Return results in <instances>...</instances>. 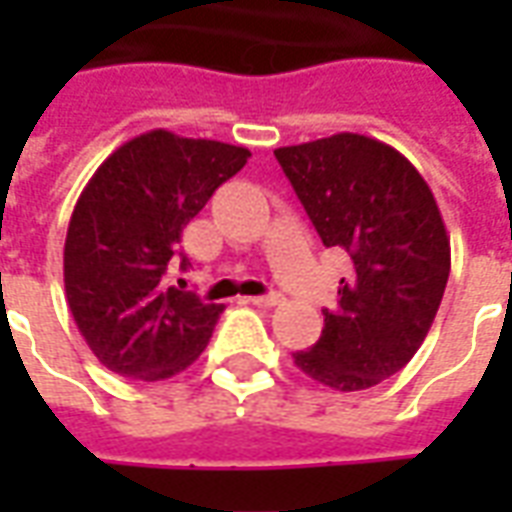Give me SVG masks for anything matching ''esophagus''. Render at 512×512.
Returning <instances> with one entry per match:
<instances>
[{
	"instance_id": "obj_1",
	"label": "esophagus",
	"mask_w": 512,
	"mask_h": 512,
	"mask_svg": "<svg viewBox=\"0 0 512 512\" xmlns=\"http://www.w3.org/2000/svg\"><path fill=\"white\" fill-rule=\"evenodd\" d=\"M246 301H252L257 307H277L279 301H282V296H279V293H266V296H252V299Z\"/></svg>"
}]
</instances>
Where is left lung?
<instances>
[{"mask_svg": "<svg viewBox=\"0 0 512 512\" xmlns=\"http://www.w3.org/2000/svg\"><path fill=\"white\" fill-rule=\"evenodd\" d=\"M274 156L326 246L354 263L340 301L323 310L321 340L293 362L312 381L359 392L411 362L450 277V235L433 191L395 147L334 134Z\"/></svg>", "mask_w": 512, "mask_h": 512, "instance_id": "left-lung-1", "label": "left lung"}]
</instances>
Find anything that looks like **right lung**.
Masks as SVG:
<instances>
[{"mask_svg": "<svg viewBox=\"0 0 512 512\" xmlns=\"http://www.w3.org/2000/svg\"><path fill=\"white\" fill-rule=\"evenodd\" d=\"M249 156L156 128L117 147L84 186L62 252L65 299L112 373L164 381L205 351L224 304L172 288L164 271L183 227Z\"/></svg>", "mask_w": 512, "mask_h": 512, "instance_id": "obj_1", "label": "right lung"}]
</instances>
